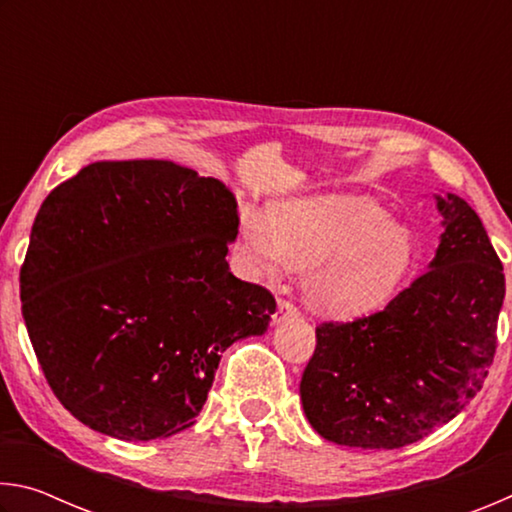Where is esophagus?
<instances>
[{"mask_svg": "<svg viewBox=\"0 0 512 512\" xmlns=\"http://www.w3.org/2000/svg\"><path fill=\"white\" fill-rule=\"evenodd\" d=\"M296 314H298V309L293 307L289 300H277V311H275V316H273V325L282 323V320H287V318L296 316Z\"/></svg>", "mask_w": 512, "mask_h": 512, "instance_id": "esophagus-1", "label": "esophagus"}]
</instances>
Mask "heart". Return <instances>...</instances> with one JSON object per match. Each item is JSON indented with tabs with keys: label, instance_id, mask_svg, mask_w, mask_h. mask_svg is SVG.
Returning <instances> with one entry per match:
<instances>
[{
	"label": "heart",
	"instance_id": "heart-1",
	"mask_svg": "<svg viewBox=\"0 0 512 512\" xmlns=\"http://www.w3.org/2000/svg\"><path fill=\"white\" fill-rule=\"evenodd\" d=\"M248 280H275L302 268V293L327 316H359L386 305L420 262L406 223L379 203L354 194L296 196L280 201L271 219L248 207L235 241Z\"/></svg>",
	"mask_w": 512,
	"mask_h": 512
}]
</instances>
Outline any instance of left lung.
Listing matches in <instances>:
<instances>
[{"instance_id": "8db88e82", "label": "left lung", "mask_w": 512, "mask_h": 512, "mask_svg": "<svg viewBox=\"0 0 512 512\" xmlns=\"http://www.w3.org/2000/svg\"><path fill=\"white\" fill-rule=\"evenodd\" d=\"M433 198L445 232L427 273L379 314L316 327L300 400L329 443H418L456 418L488 377L506 296L504 266L461 196Z\"/></svg>"}]
</instances>
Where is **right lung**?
Instances as JSON below:
<instances>
[{
  "label": "right lung",
  "instance_id": "add662e5",
  "mask_svg": "<svg viewBox=\"0 0 512 512\" xmlns=\"http://www.w3.org/2000/svg\"><path fill=\"white\" fill-rule=\"evenodd\" d=\"M235 194L167 160L94 162L40 205L22 316L51 391L117 440L192 427L221 354L262 336L275 300L225 262Z\"/></svg>",
  "mask_w": 512,
  "mask_h": 512
}]
</instances>
